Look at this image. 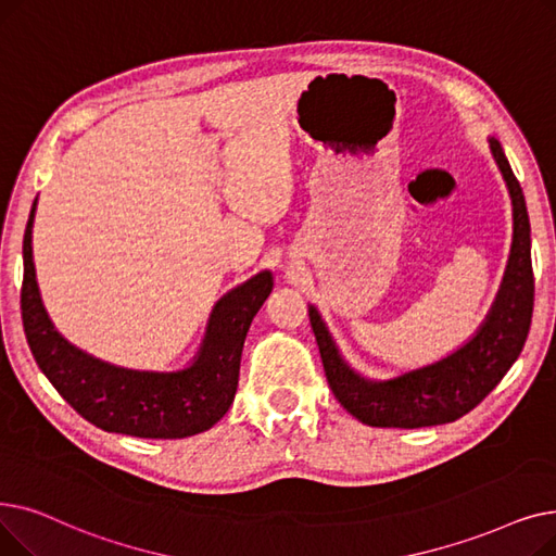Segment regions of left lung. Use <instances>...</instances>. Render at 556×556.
<instances>
[{
  "label": "left lung",
  "mask_w": 556,
  "mask_h": 556,
  "mask_svg": "<svg viewBox=\"0 0 556 556\" xmlns=\"http://www.w3.org/2000/svg\"><path fill=\"white\" fill-rule=\"evenodd\" d=\"M489 147L509 190L514 240L505 276L486 319L457 351L389 380L364 378L343 359L319 309L307 305L334 399L364 426L412 430L453 422L486 399L525 346L534 309L530 217L505 151L495 138H489Z\"/></svg>",
  "instance_id": "1"
}]
</instances>
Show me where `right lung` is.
Instances as JSON below:
<instances>
[{
	"label": "right lung",
	"mask_w": 556,
	"mask_h": 556,
	"mask_svg": "<svg viewBox=\"0 0 556 556\" xmlns=\"http://www.w3.org/2000/svg\"><path fill=\"white\" fill-rule=\"evenodd\" d=\"M26 222L22 260V324L40 371L92 426L140 439H182L205 432L230 409L240 359L253 316L274 289L271 271L232 287L210 312L197 355L178 371H140L103 362L70 343L51 324L36 280L31 232Z\"/></svg>",
	"instance_id": "add662e5"
}]
</instances>
